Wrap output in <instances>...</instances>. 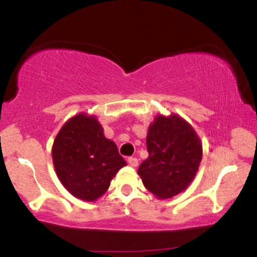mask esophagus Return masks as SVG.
I'll use <instances>...</instances> for the list:
<instances>
[{"label":"esophagus","mask_w":257,"mask_h":257,"mask_svg":"<svg viewBox=\"0 0 257 257\" xmlns=\"http://www.w3.org/2000/svg\"><path fill=\"white\" fill-rule=\"evenodd\" d=\"M127 163L130 164V166L132 167H136L138 165V159H136V158H128L127 159Z\"/></svg>","instance_id":"34e87169"}]
</instances>
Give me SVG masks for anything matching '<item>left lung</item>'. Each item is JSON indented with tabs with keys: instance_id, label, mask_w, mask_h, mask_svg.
<instances>
[{
	"instance_id": "left-lung-1",
	"label": "left lung",
	"mask_w": 257,
	"mask_h": 257,
	"mask_svg": "<svg viewBox=\"0 0 257 257\" xmlns=\"http://www.w3.org/2000/svg\"><path fill=\"white\" fill-rule=\"evenodd\" d=\"M147 151L148 158L137 174L158 199H170L186 191L203 158V144L195 130L175 113L155 115L147 132Z\"/></svg>"
}]
</instances>
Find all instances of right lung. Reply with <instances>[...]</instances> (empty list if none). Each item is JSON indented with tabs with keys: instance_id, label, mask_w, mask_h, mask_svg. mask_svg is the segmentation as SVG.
<instances>
[{
	"instance_id": "right-lung-1",
	"label": "right lung",
	"mask_w": 257,
	"mask_h": 257,
	"mask_svg": "<svg viewBox=\"0 0 257 257\" xmlns=\"http://www.w3.org/2000/svg\"><path fill=\"white\" fill-rule=\"evenodd\" d=\"M52 159L60 183L85 201H96L108 191L125 159L104 136L96 115L79 113L62 126L52 146Z\"/></svg>"
}]
</instances>
